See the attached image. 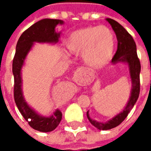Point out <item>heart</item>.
<instances>
[{
    "instance_id": "b5f03b06",
    "label": "heart",
    "mask_w": 151,
    "mask_h": 151,
    "mask_svg": "<svg viewBox=\"0 0 151 151\" xmlns=\"http://www.w3.org/2000/svg\"><path fill=\"white\" fill-rule=\"evenodd\" d=\"M65 43L70 52L82 53L86 64L95 69L108 65L115 48L113 33L105 26L78 29L69 35Z\"/></svg>"
}]
</instances>
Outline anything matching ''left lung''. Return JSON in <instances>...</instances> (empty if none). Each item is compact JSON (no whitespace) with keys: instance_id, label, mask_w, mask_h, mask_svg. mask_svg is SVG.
I'll use <instances>...</instances> for the list:
<instances>
[{"instance_id":"8db88e82","label":"left lung","mask_w":151,"mask_h":151,"mask_svg":"<svg viewBox=\"0 0 151 151\" xmlns=\"http://www.w3.org/2000/svg\"><path fill=\"white\" fill-rule=\"evenodd\" d=\"M107 21L110 23L114 32L116 35L117 51L111 60L112 64L117 63H127L129 68V74L132 81V90L129 101L127 103L125 108L120 113L113 117L111 120H108L105 123L98 122L95 120H92L89 116V111L86 112V116L89 121L98 129L108 130L112 128L118 126L124 121L129 113L131 109L133 108L138 99L140 93V71H141V64L137 54L136 43L134 42L131 35L124 28L111 18H107Z\"/></svg>"}]
</instances>
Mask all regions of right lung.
<instances>
[{
	"label": "right lung",
	"mask_w": 151,
	"mask_h": 151,
	"mask_svg": "<svg viewBox=\"0 0 151 151\" xmlns=\"http://www.w3.org/2000/svg\"><path fill=\"white\" fill-rule=\"evenodd\" d=\"M63 23L64 22L62 20L50 18H44L35 22L21 35L16 45V52L13 60L15 104L29 125L40 132L47 133L55 129L62 119V113L60 110L56 109L52 116L49 117L42 116L29 107L22 95L21 69L34 43H56L59 41L60 33L55 31V27L58 24Z\"/></svg>",
	"instance_id": "1"
}]
</instances>
